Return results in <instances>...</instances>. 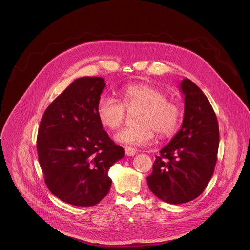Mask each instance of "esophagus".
Segmentation results:
<instances>
[{
  "instance_id": "1",
  "label": "esophagus",
  "mask_w": 250,
  "mask_h": 250,
  "mask_svg": "<svg viewBox=\"0 0 250 250\" xmlns=\"http://www.w3.org/2000/svg\"><path fill=\"white\" fill-rule=\"evenodd\" d=\"M125 152L126 156H133V155H135L136 150L134 148H132V147L126 146V147H125Z\"/></svg>"
}]
</instances>
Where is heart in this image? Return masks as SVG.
I'll list each match as a JSON object with an SVG mask.
<instances>
[{"instance_id": "heart-1", "label": "heart", "mask_w": 250, "mask_h": 250, "mask_svg": "<svg viewBox=\"0 0 250 250\" xmlns=\"http://www.w3.org/2000/svg\"><path fill=\"white\" fill-rule=\"evenodd\" d=\"M120 103L110 96L100 98L97 105L101 124L111 130L122 126L125 119V109H139L138 125L128 126L115 135L119 144L131 146L149 145L157 131L162 136L173 134L181 120V108L177 102L167 99L166 94L148 84H133L120 91Z\"/></svg>"}]
</instances>
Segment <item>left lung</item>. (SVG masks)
I'll use <instances>...</instances> for the list:
<instances>
[{
	"instance_id": "8db88e82",
	"label": "left lung",
	"mask_w": 250,
	"mask_h": 250,
	"mask_svg": "<svg viewBox=\"0 0 250 250\" xmlns=\"http://www.w3.org/2000/svg\"><path fill=\"white\" fill-rule=\"evenodd\" d=\"M179 89L185 100L182 126L160 150L146 178L150 191L173 205L204 192L215 171L220 142L218 120L203 91L187 78Z\"/></svg>"
}]
</instances>
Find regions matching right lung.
<instances>
[{
  "instance_id": "add662e5",
  "label": "right lung",
  "mask_w": 250,
  "mask_h": 250,
  "mask_svg": "<svg viewBox=\"0 0 250 250\" xmlns=\"http://www.w3.org/2000/svg\"><path fill=\"white\" fill-rule=\"evenodd\" d=\"M105 87L102 77H82L46 109L38 133V154L49 191L79 207L108 195L111 166L125 156L103 129L97 105Z\"/></svg>"
}]
</instances>
